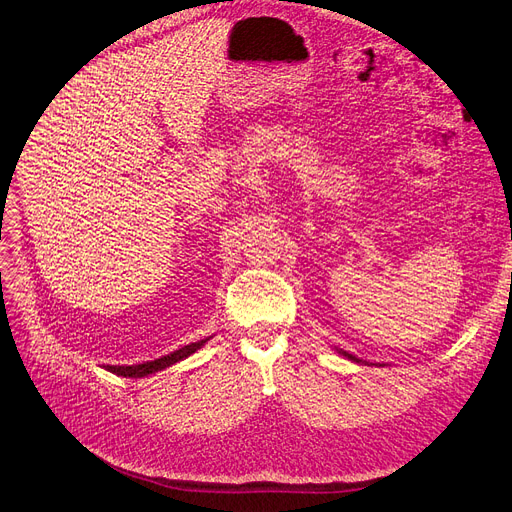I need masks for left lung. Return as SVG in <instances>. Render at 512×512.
I'll list each match as a JSON object with an SVG mask.
<instances>
[{
	"label": "left lung",
	"instance_id": "obj_1",
	"mask_svg": "<svg viewBox=\"0 0 512 512\" xmlns=\"http://www.w3.org/2000/svg\"><path fill=\"white\" fill-rule=\"evenodd\" d=\"M344 357H349L351 361H357V363H361V359H357V357H353V355H349V353H346V351H340Z\"/></svg>",
	"mask_w": 512,
	"mask_h": 512
}]
</instances>
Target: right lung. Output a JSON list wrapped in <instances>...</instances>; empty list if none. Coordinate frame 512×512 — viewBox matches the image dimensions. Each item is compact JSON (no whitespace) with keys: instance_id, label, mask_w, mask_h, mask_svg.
Returning <instances> with one entry per match:
<instances>
[{"instance_id":"add662e5","label":"right lung","mask_w":512,"mask_h":512,"mask_svg":"<svg viewBox=\"0 0 512 512\" xmlns=\"http://www.w3.org/2000/svg\"><path fill=\"white\" fill-rule=\"evenodd\" d=\"M210 338H203V340H197V342H191L187 346H182V349L170 353V355H163L155 361H145V363H138V365H107V370L111 374H117V376H124V378H142V376H149V374H155V372H161L166 370V367L187 359L189 355H193L197 349H201L203 344H206Z\"/></svg>"}]
</instances>
